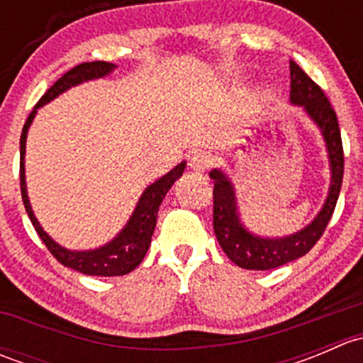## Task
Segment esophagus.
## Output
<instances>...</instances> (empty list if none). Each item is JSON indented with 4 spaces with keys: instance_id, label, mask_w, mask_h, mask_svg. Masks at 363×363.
I'll return each mask as SVG.
<instances>
[{
    "instance_id": "esophagus-1",
    "label": "esophagus",
    "mask_w": 363,
    "mask_h": 363,
    "mask_svg": "<svg viewBox=\"0 0 363 363\" xmlns=\"http://www.w3.org/2000/svg\"><path fill=\"white\" fill-rule=\"evenodd\" d=\"M212 163H214V160H212L211 152L205 151L195 152V155L191 156V160H189V167L196 172H205L207 168H211Z\"/></svg>"
}]
</instances>
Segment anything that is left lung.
Here are the masks:
<instances>
[{"instance_id": "8db88e82", "label": "left lung", "mask_w": 363, "mask_h": 363, "mask_svg": "<svg viewBox=\"0 0 363 363\" xmlns=\"http://www.w3.org/2000/svg\"><path fill=\"white\" fill-rule=\"evenodd\" d=\"M290 75L291 104L302 105L306 108V112L320 126L325 142H327L328 158H330L332 167L330 191H328V199L321 212L309 226L294 233V235L284 237V239H262V237L251 235L240 225L232 184L221 172L212 170L211 179H214V191H212V195H214V214H212L214 233L226 256L242 269H277V267L294 262V259L313 250L314 244L323 235L325 228H327L328 221L334 214L340 186H342L344 152L335 111L332 108L328 98L325 96L323 89L295 61H290Z\"/></svg>"}]
</instances>
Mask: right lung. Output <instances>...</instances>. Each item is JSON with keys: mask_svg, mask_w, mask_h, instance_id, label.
<instances>
[{"mask_svg": "<svg viewBox=\"0 0 363 363\" xmlns=\"http://www.w3.org/2000/svg\"><path fill=\"white\" fill-rule=\"evenodd\" d=\"M113 65L105 63V61H93V63H80L72 69H68L61 79H57L52 86L49 87L45 94L40 98L38 104L35 105V111L28 116L26 121L23 133H21V193H23V202L28 212L29 219H31L33 226H35L36 233H38L40 239L43 240V244L47 246V250L50 251V255L61 263V265L69 267V269L77 270L80 274H86V276H124V274L131 272L135 267L140 265V262L144 259L145 252H147L149 246H151V237L155 233L156 219H158V211L160 205L163 202L164 195H167L168 189L172 188V184L175 182V179L184 172L186 163H179L177 167L172 168L168 174H164L163 177L158 179L155 184L149 186L144 191V195L140 196V202L137 203L133 216L130 218L128 225L124 226L123 232L108 242L107 246L100 247V250L93 251H68L65 247H61L60 244L54 242L49 235L42 230V226L36 221L35 214L31 211V205H29L28 193H26V182H24V152H26V135H28V128L31 124L33 117H35L36 108L42 107L43 104L50 101L52 98H56L57 94H61L63 91H67L68 87L77 86V84L84 82V80L98 79V77L107 75L108 72H112Z\"/></svg>", "mask_w": 363, "mask_h": 363, "instance_id": "right-lung-1", "label": "right lung"}]
</instances>
